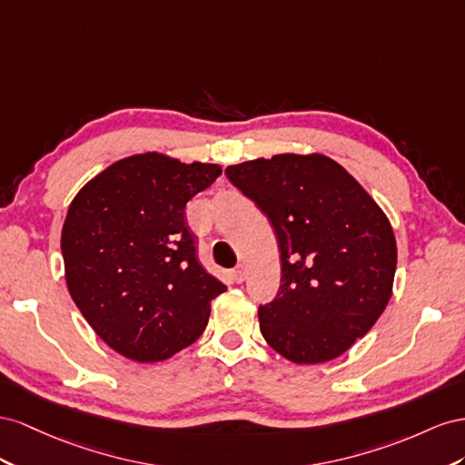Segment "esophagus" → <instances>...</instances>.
Returning <instances> with one entry per match:
<instances>
[{
  "mask_svg": "<svg viewBox=\"0 0 465 465\" xmlns=\"http://www.w3.org/2000/svg\"><path fill=\"white\" fill-rule=\"evenodd\" d=\"M245 276H247V269H245L243 262L237 264V267L232 271V278H233L237 284H242L245 281Z\"/></svg>",
  "mask_w": 465,
  "mask_h": 465,
  "instance_id": "34e87169",
  "label": "esophagus"
}]
</instances>
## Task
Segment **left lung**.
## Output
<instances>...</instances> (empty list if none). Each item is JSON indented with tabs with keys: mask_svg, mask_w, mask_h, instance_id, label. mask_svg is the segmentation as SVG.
<instances>
[{
	"mask_svg": "<svg viewBox=\"0 0 465 465\" xmlns=\"http://www.w3.org/2000/svg\"><path fill=\"white\" fill-rule=\"evenodd\" d=\"M225 175L269 218L281 288L259 306L261 333L296 364L327 362L378 322L391 298V223L352 175L322 153H281Z\"/></svg>",
	"mask_w": 465,
	"mask_h": 465,
	"instance_id": "8db88e82",
	"label": "left lung"
}]
</instances>
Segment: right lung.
Returning a JSON list of instances; mask_svg holds the SVG:
<instances>
[{"label": "right lung", "instance_id": "1", "mask_svg": "<svg viewBox=\"0 0 465 465\" xmlns=\"http://www.w3.org/2000/svg\"><path fill=\"white\" fill-rule=\"evenodd\" d=\"M222 175L162 153L121 159L75 194L62 228L70 296L113 351L159 362L203 335L225 286L196 259L184 206Z\"/></svg>", "mask_w": 465, "mask_h": 465}]
</instances>
